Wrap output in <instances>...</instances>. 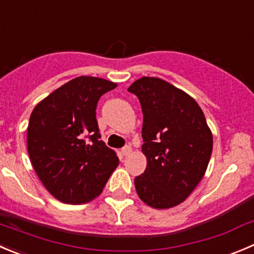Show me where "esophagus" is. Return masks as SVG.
I'll return each instance as SVG.
<instances>
[{
  "label": "esophagus",
  "instance_id": "obj_1",
  "mask_svg": "<svg viewBox=\"0 0 254 254\" xmlns=\"http://www.w3.org/2000/svg\"><path fill=\"white\" fill-rule=\"evenodd\" d=\"M122 152H123V155H125V156H127V155H130V154H131V152H132L131 146H129V145H127V146L123 147Z\"/></svg>",
  "mask_w": 254,
  "mask_h": 254
}]
</instances>
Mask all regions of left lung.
<instances>
[{"mask_svg": "<svg viewBox=\"0 0 254 254\" xmlns=\"http://www.w3.org/2000/svg\"><path fill=\"white\" fill-rule=\"evenodd\" d=\"M141 105L144 174L135 177L139 197L154 208L186 200L205 175L212 134L193 98L170 83L142 77L129 87Z\"/></svg>", "mask_w": 254, "mask_h": 254, "instance_id": "obj_1", "label": "left lung"}]
</instances>
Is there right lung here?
Masks as SVG:
<instances>
[{
    "label": "right lung",
    "instance_id": "right-lung-1",
    "mask_svg": "<svg viewBox=\"0 0 254 254\" xmlns=\"http://www.w3.org/2000/svg\"><path fill=\"white\" fill-rule=\"evenodd\" d=\"M117 84L95 77L65 83L32 112L29 159L39 180L61 202L80 205L100 195L119 157L100 140L95 110Z\"/></svg>",
    "mask_w": 254,
    "mask_h": 254
}]
</instances>
